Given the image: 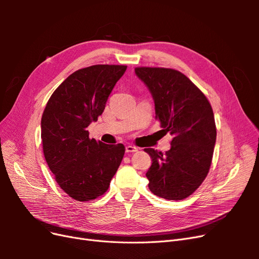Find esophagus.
I'll list each match as a JSON object with an SVG mask.
<instances>
[{
    "mask_svg": "<svg viewBox=\"0 0 259 259\" xmlns=\"http://www.w3.org/2000/svg\"><path fill=\"white\" fill-rule=\"evenodd\" d=\"M125 151H126L127 153H131V152H136V151H138V148H137V147H135V146L128 145V146H126V148H125Z\"/></svg>",
    "mask_w": 259,
    "mask_h": 259,
    "instance_id": "obj_1",
    "label": "esophagus"
}]
</instances>
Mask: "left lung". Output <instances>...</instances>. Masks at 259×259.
<instances>
[{"label": "left lung", "instance_id": "1", "mask_svg": "<svg viewBox=\"0 0 259 259\" xmlns=\"http://www.w3.org/2000/svg\"><path fill=\"white\" fill-rule=\"evenodd\" d=\"M135 72L152 94L155 120L173 136L165 154L145 149L152 160L146 173L149 189L166 200H184L208 174L216 142L213 109L204 94L175 69L137 67Z\"/></svg>", "mask_w": 259, "mask_h": 259}]
</instances>
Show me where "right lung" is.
I'll return each mask as SVG.
<instances>
[{"instance_id": "right-lung-1", "label": "right lung", "mask_w": 259, "mask_h": 259, "mask_svg": "<svg viewBox=\"0 0 259 259\" xmlns=\"http://www.w3.org/2000/svg\"><path fill=\"white\" fill-rule=\"evenodd\" d=\"M127 66L95 65L76 70L52 94L41 121L46 163L59 187L76 201L103 195L122 162L123 144L90 138L88 126L103 114Z\"/></svg>"}]
</instances>
